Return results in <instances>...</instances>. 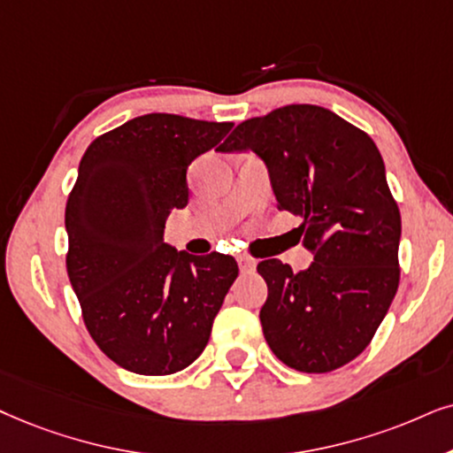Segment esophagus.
Listing matches in <instances>:
<instances>
[{
    "label": "esophagus",
    "mask_w": 453,
    "mask_h": 453,
    "mask_svg": "<svg viewBox=\"0 0 453 453\" xmlns=\"http://www.w3.org/2000/svg\"><path fill=\"white\" fill-rule=\"evenodd\" d=\"M238 265H240V272H242V273H253L257 269V261L250 259V257H246V255H240L238 257Z\"/></svg>",
    "instance_id": "34e87169"
}]
</instances>
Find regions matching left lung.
Instances as JSON below:
<instances>
[{
    "instance_id": "obj_1",
    "label": "left lung",
    "mask_w": 453,
    "mask_h": 453,
    "mask_svg": "<svg viewBox=\"0 0 453 453\" xmlns=\"http://www.w3.org/2000/svg\"><path fill=\"white\" fill-rule=\"evenodd\" d=\"M221 152L250 150L269 171L278 209L313 263L295 273L280 259L257 265L267 282L263 334L290 368L324 374L370 345L399 286L402 215L368 134L328 108L290 104L240 123Z\"/></svg>"
}]
</instances>
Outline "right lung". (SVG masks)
<instances>
[{
  "label": "right lung",
  "mask_w": 453,
  "mask_h": 453,
  "mask_svg": "<svg viewBox=\"0 0 453 453\" xmlns=\"http://www.w3.org/2000/svg\"><path fill=\"white\" fill-rule=\"evenodd\" d=\"M232 127L142 114L96 137L79 163L65 213L68 280L91 339L135 374L188 368L238 278L234 257L177 253L163 240L171 211L188 204L190 163Z\"/></svg>",
  "instance_id": "add662e5"
}]
</instances>
